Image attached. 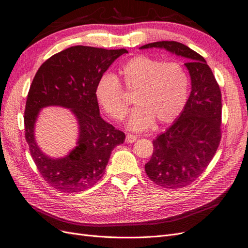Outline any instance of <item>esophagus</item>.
<instances>
[{
	"label": "esophagus",
	"instance_id": "esophagus-1",
	"mask_svg": "<svg viewBox=\"0 0 248 248\" xmlns=\"http://www.w3.org/2000/svg\"><path fill=\"white\" fill-rule=\"evenodd\" d=\"M137 140V137L135 135H126L125 137V142L126 143H133Z\"/></svg>",
	"mask_w": 248,
	"mask_h": 248
}]
</instances>
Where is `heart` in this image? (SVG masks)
<instances>
[{
  "mask_svg": "<svg viewBox=\"0 0 248 248\" xmlns=\"http://www.w3.org/2000/svg\"><path fill=\"white\" fill-rule=\"evenodd\" d=\"M124 88L135 93L136 108L126 122L132 131H144L154 124H170L179 117L187 103L189 78L178 62H164L146 55H138L120 67ZM95 97L104 112L119 122L128 112L123 88L117 78L104 74L97 81Z\"/></svg>",
  "mask_w": 248,
  "mask_h": 248,
  "instance_id": "1",
  "label": "heart"
}]
</instances>
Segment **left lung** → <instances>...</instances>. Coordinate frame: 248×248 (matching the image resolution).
I'll list each match as a JSON object with an SVG mask.
<instances>
[{"label":"left lung","mask_w":248,"mask_h":248,"mask_svg":"<svg viewBox=\"0 0 248 248\" xmlns=\"http://www.w3.org/2000/svg\"><path fill=\"white\" fill-rule=\"evenodd\" d=\"M164 48L187 58L191 93L183 111L169 128L153 141L154 152L145 172L164 188L190 185L203 172L221 139V91L202 56L176 41L152 42L139 48Z\"/></svg>","instance_id":"1"}]
</instances>
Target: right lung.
Here are the masks:
<instances>
[{
  "instance_id": "right-lung-1",
  "label": "right lung",
  "mask_w": 248,
  "mask_h": 248,
  "mask_svg": "<svg viewBox=\"0 0 248 248\" xmlns=\"http://www.w3.org/2000/svg\"><path fill=\"white\" fill-rule=\"evenodd\" d=\"M125 48L106 49L76 46L53 55L37 70L25 109L26 140L42 178L62 192H80L102 179L113 148L125 135L101 117L95 97L97 81ZM58 105L75 115L79 136L65 157H48L34 139L41 108Z\"/></svg>"
}]
</instances>
